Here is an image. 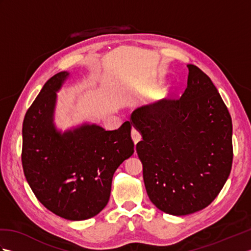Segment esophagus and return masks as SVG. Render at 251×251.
I'll return each instance as SVG.
<instances>
[{
  "mask_svg": "<svg viewBox=\"0 0 251 251\" xmlns=\"http://www.w3.org/2000/svg\"><path fill=\"white\" fill-rule=\"evenodd\" d=\"M131 138H132V140H134V142L137 143V142H139L141 140L142 136H141L139 130H137L136 128H132V130H131Z\"/></svg>",
  "mask_w": 251,
  "mask_h": 251,
  "instance_id": "1",
  "label": "esophagus"
}]
</instances>
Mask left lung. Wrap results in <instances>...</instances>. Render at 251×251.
<instances>
[{"mask_svg": "<svg viewBox=\"0 0 251 251\" xmlns=\"http://www.w3.org/2000/svg\"><path fill=\"white\" fill-rule=\"evenodd\" d=\"M188 86L180 98L132 112L141 132L136 150L143 181L159 210L185 216L204 209L230 176L232 119L209 76L188 65Z\"/></svg>", "mask_w": 251, "mask_h": 251, "instance_id": "1", "label": "left lung"}]
</instances>
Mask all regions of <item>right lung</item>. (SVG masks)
Masks as SVG:
<instances>
[{
	"label": "right lung",
	"mask_w": 251,
	"mask_h": 251,
	"mask_svg": "<svg viewBox=\"0 0 251 251\" xmlns=\"http://www.w3.org/2000/svg\"><path fill=\"white\" fill-rule=\"evenodd\" d=\"M68 76L66 71L51 76L26 111L21 162L42 205L67 220L79 221L98 215L108 204L112 178L132 155L134 142L129 122L116 130L84 124L63 134L58 131L56 92Z\"/></svg>",
	"instance_id": "right-lung-1"
}]
</instances>
